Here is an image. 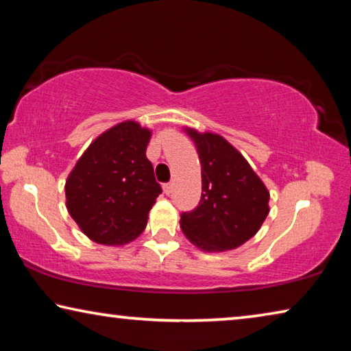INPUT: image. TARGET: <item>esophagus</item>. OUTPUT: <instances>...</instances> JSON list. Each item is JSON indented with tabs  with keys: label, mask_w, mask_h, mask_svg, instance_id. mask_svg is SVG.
Listing matches in <instances>:
<instances>
[{
	"label": "esophagus",
	"mask_w": 351,
	"mask_h": 351,
	"mask_svg": "<svg viewBox=\"0 0 351 351\" xmlns=\"http://www.w3.org/2000/svg\"><path fill=\"white\" fill-rule=\"evenodd\" d=\"M164 192L167 193V195H170L171 192H173V182H167V184H164Z\"/></svg>",
	"instance_id": "esophagus-1"
}]
</instances>
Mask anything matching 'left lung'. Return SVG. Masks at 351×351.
Wrapping results in <instances>:
<instances>
[{
    "label": "left lung",
    "instance_id": "8db88e82",
    "mask_svg": "<svg viewBox=\"0 0 351 351\" xmlns=\"http://www.w3.org/2000/svg\"><path fill=\"white\" fill-rule=\"evenodd\" d=\"M197 147L203 192L180 219L184 235L204 252L237 249L258 232L269 213V192L245 156L223 136L186 127Z\"/></svg>",
    "mask_w": 351,
    "mask_h": 351
}]
</instances>
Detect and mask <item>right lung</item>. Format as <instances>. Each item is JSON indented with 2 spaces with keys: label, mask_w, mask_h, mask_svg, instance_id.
Masks as SVG:
<instances>
[{
  "label": "right lung",
  "mask_w": 351,
  "mask_h": 351,
  "mask_svg": "<svg viewBox=\"0 0 351 351\" xmlns=\"http://www.w3.org/2000/svg\"><path fill=\"white\" fill-rule=\"evenodd\" d=\"M152 132L125 121L94 139L64 184L66 209L88 239L123 246L144 232L162 189L145 156Z\"/></svg>",
  "instance_id": "1"
}]
</instances>
